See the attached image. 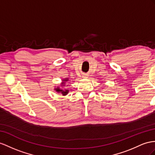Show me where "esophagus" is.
I'll return each mask as SVG.
<instances>
[{
	"label": "esophagus",
	"instance_id": "obj_1",
	"mask_svg": "<svg viewBox=\"0 0 155 155\" xmlns=\"http://www.w3.org/2000/svg\"><path fill=\"white\" fill-rule=\"evenodd\" d=\"M82 77H83V78H88V75L86 74H82Z\"/></svg>",
	"mask_w": 155,
	"mask_h": 155
}]
</instances>
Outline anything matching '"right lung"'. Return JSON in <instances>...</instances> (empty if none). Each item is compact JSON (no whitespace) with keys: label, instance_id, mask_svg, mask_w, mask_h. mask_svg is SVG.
Wrapping results in <instances>:
<instances>
[{"label":"right lung","instance_id":"add662e5","mask_svg":"<svg viewBox=\"0 0 155 155\" xmlns=\"http://www.w3.org/2000/svg\"><path fill=\"white\" fill-rule=\"evenodd\" d=\"M67 81H68V78H66L65 79H63V82L61 83V86H65V82ZM55 91H56L58 93H61L63 96H66V95L68 94L69 92V90H67V89H65V90H63V89H61L59 88V87H58V88H55L54 89Z\"/></svg>","mask_w":155,"mask_h":155}]
</instances>
